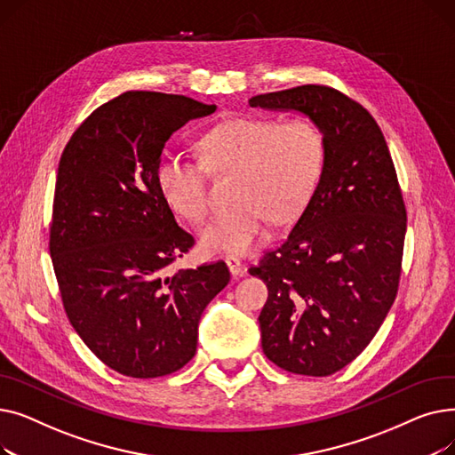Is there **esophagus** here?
Listing matches in <instances>:
<instances>
[{
    "label": "esophagus",
    "instance_id": "obj_1",
    "mask_svg": "<svg viewBox=\"0 0 455 455\" xmlns=\"http://www.w3.org/2000/svg\"><path fill=\"white\" fill-rule=\"evenodd\" d=\"M225 261H227V266L230 269L232 276H243L245 275V267L242 264V259H237L235 256H227Z\"/></svg>",
    "mask_w": 455,
    "mask_h": 455
}]
</instances>
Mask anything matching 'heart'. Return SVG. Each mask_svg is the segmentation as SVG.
Masks as SVG:
<instances>
[{"mask_svg": "<svg viewBox=\"0 0 455 455\" xmlns=\"http://www.w3.org/2000/svg\"><path fill=\"white\" fill-rule=\"evenodd\" d=\"M199 160L165 151L156 186L173 212L199 223L208 208L206 172L232 173V206L213 213L201 232L206 252H249L267 221L283 225L304 210L324 165V134L307 117L280 122L266 116H232L197 140Z\"/></svg>", "mask_w": 455, "mask_h": 455, "instance_id": "obj_1", "label": "heart"}]
</instances>
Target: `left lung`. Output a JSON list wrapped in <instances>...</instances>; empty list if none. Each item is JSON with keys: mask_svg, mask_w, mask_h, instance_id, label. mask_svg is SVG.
<instances>
[{"mask_svg": "<svg viewBox=\"0 0 455 455\" xmlns=\"http://www.w3.org/2000/svg\"><path fill=\"white\" fill-rule=\"evenodd\" d=\"M249 105L302 112L324 134L312 197L249 273L269 291L264 354L288 372L330 376L365 350L396 299L408 215L395 164L374 117L336 88L304 84Z\"/></svg>", "mask_w": 455, "mask_h": 455, "instance_id": "8db88e82", "label": "left lung"}]
</instances>
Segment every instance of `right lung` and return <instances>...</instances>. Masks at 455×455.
Returning a JSON list of instances; mask_svg holds the SVG:
<instances>
[{
	"instance_id": "right-lung-1",
	"label": "right lung",
	"mask_w": 455,
	"mask_h": 455,
	"mask_svg": "<svg viewBox=\"0 0 455 455\" xmlns=\"http://www.w3.org/2000/svg\"><path fill=\"white\" fill-rule=\"evenodd\" d=\"M212 112L186 95L125 92L95 108L62 151L50 227L62 304L84 345L124 376L182 369L201 314L230 282L225 261L170 275L196 240L155 177L170 136Z\"/></svg>"
}]
</instances>
